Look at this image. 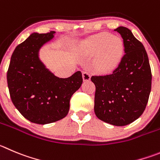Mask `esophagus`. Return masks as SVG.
<instances>
[{"mask_svg":"<svg viewBox=\"0 0 160 160\" xmlns=\"http://www.w3.org/2000/svg\"><path fill=\"white\" fill-rule=\"evenodd\" d=\"M83 79L84 81H88V80H90V79H91L90 73L87 71L83 72Z\"/></svg>","mask_w":160,"mask_h":160,"instance_id":"obj_1","label":"esophagus"}]
</instances>
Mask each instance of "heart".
<instances>
[{"label": "heart", "mask_w": 160, "mask_h": 160, "mask_svg": "<svg viewBox=\"0 0 160 160\" xmlns=\"http://www.w3.org/2000/svg\"><path fill=\"white\" fill-rule=\"evenodd\" d=\"M89 51L98 54L97 68L103 72L112 71L118 66L124 53V44L118 37H114L109 33H102L89 41Z\"/></svg>", "instance_id": "b5f03b06"}]
</instances>
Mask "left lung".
<instances>
[{"instance_id": "8db88e82", "label": "left lung", "mask_w": 160, "mask_h": 160, "mask_svg": "<svg viewBox=\"0 0 160 160\" xmlns=\"http://www.w3.org/2000/svg\"><path fill=\"white\" fill-rule=\"evenodd\" d=\"M123 38L125 54L107 75L92 76L95 110L98 119L117 126L129 125L144 111L152 88V71L144 46L129 29H114Z\"/></svg>"}]
</instances>
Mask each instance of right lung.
<instances>
[{
  "instance_id": "1",
  "label": "right lung",
  "mask_w": 160,
  "mask_h": 160,
  "mask_svg": "<svg viewBox=\"0 0 160 160\" xmlns=\"http://www.w3.org/2000/svg\"><path fill=\"white\" fill-rule=\"evenodd\" d=\"M54 33H34L18 45L7 72L14 106L25 118L40 125L64 118L69 110L72 95L83 83L81 72L77 71L68 78H59L38 58L39 49L53 38Z\"/></svg>"
}]
</instances>
